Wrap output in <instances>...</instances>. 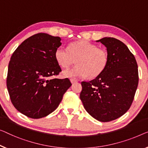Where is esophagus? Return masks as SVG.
Masks as SVG:
<instances>
[{
  "label": "esophagus",
  "mask_w": 148,
  "mask_h": 148,
  "mask_svg": "<svg viewBox=\"0 0 148 148\" xmlns=\"http://www.w3.org/2000/svg\"><path fill=\"white\" fill-rule=\"evenodd\" d=\"M78 80H75V79H71V80H70V82H71L72 84H74V83H75V82H78Z\"/></svg>",
  "instance_id": "34e87169"
}]
</instances>
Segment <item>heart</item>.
Returning <instances> with one entry per match:
<instances>
[{"label":"heart","mask_w":148,"mask_h":148,"mask_svg":"<svg viewBox=\"0 0 148 148\" xmlns=\"http://www.w3.org/2000/svg\"><path fill=\"white\" fill-rule=\"evenodd\" d=\"M55 59L62 68H68L76 60V66L64 70L63 76L77 78L87 76L94 78L102 73L109 62L108 52L104 48L88 40H80L69 44L66 48L60 46L55 51Z\"/></svg>","instance_id":"b5f03b06"}]
</instances>
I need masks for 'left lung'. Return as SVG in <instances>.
<instances>
[{"label": "left lung", "mask_w": 148, "mask_h": 148, "mask_svg": "<svg viewBox=\"0 0 148 148\" xmlns=\"http://www.w3.org/2000/svg\"><path fill=\"white\" fill-rule=\"evenodd\" d=\"M97 41L107 48L108 64L95 79L82 82L80 98L90 116L107 122L130 108L138 85V69L134 54L122 42L111 37Z\"/></svg>", "instance_id": "left-lung-1"}]
</instances>
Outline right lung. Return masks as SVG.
I'll use <instances>...</instances> for the list:
<instances>
[{"instance_id": "right-lung-1", "label": "right lung", "mask_w": 148, "mask_h": 148, "mask_svg": "<svg viewBox=\"0 0 148 148\" xmlns=\"http://www.w3.org/2000/svg\"><path fill=\"white\" fill-rule=\"evenodd\" d=\"M60 40L58 36L38 33L23 42L10 58L6 86L11 102L30 118L54 112L72 85L67 78L50 79L62 71L54 56Z\"/></svg>"}]
</instances>
